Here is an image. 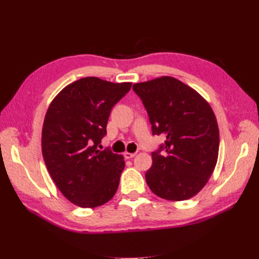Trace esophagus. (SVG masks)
<instances>
[{
    "instance_id": "esophagus-1",
    "label": "esophagus",
    "mask_w": 259,
    "mask_h": 259,
    "mask_svg": "<svg viewBox=\"0 0 259 259\" xmlns=\"http://www.w3.org/2000/svg\"><path fill=\"white\" fill-rule=\"evenodd\" d=\"M136 155H137L136 152H128V151H125L123 153V156H124L125 159H131V158H134Z\"/></svg>"
}]
</instances>
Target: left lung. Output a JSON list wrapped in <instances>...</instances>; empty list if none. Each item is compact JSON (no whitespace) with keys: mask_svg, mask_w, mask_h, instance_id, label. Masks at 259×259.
<instances>
[{"mask_svg":"<svg viewBox=\"0 0 259 259\" xmlns=\"http://www.w3.org/2000/svg\"><path fill=\"white\" fill-rule=\"evenodd\" d=\"M145 104L153 135L166 137L152 152L146 181L153 194L181 201L196 196L208 183L218 160L219 129L210 104L195 89L172 76L135 83Z\"/></svg>","mask_w":259,"mask_h":259,"instance_id":"left-lung-1","label":"left lung"}]
</instances>
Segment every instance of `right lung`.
Returning a JSON list of instances; mask_svg holds the SVG:
<instances>
[{
	"mask_svg": "<svg viewBox=\"0 0 259 259\" xmlns=\"http://www.w3.org/2000/svg\"><path fill=\"white\" fill-rule=\"evenodd\" d=\"M87 76L53 99L42 128V155L61 194L82 208L102 206L115 195L124 168L122 155L99 150L113 106L131 89Z\"/></svg>",
	"mask_w": 259,
	"mask_h": 259,
	"instance_id": "add662e5",
	"label": "right lung"
}]
</instances>
